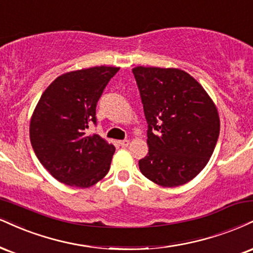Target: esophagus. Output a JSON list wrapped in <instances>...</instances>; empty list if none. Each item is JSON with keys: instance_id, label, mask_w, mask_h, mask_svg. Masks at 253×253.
<instances>
[{"instance_id": "esophagus-1", "label": "esophagus", "mask_w": 253, "mask_h": 253, "mask_svg": "<svg viewBox=\"0 0 253 253\" xmlns=\"http://www.w3.org/2000/svg\"><path fill=\"white\" fill-rule=\"evenodd\" d=\"M119 145H120L121 147H127V146L129 145V140H127V139L121 140V141H119Z\"/></svg>"}]
</instances>
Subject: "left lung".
<instances>
[{"label":"left lung","mask_w":253,"mask_h":253,"mask_svg":"<svg viewBox=\"0 0 253 253\" xmlns=\"http://www.w3.org/2000/svg\"><path fill=\"white\" fill-rule=\"evenodd\" d=\"M132 72L148 124V153L139 160L140 171L164 187L186 184L213 153L220 129L217 107L181 69L139 66Z\"/></svg>","instance_id":"8db88e82"}]
</instances>
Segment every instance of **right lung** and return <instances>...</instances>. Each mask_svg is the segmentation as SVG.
Wrapping results in <instances>:
<instances>
[{
  "label": "right lung",
  "mask_w": 253,
  "mask_h": 253,
  "mask_svg": "<svg viewBox=\"0 0 253 253\" xmlns=\"http://www.w3.org/2000/svg\"><path fill=\"white\" fill-rule=\"evenodd\" d=\"M118 67H92L56 78L40 97L30 119V142L40 163L69 186H93L107 174L115 147L97 134L96 103Z\"/></svg>",
  "instance_id": "obj_1"
}]
</instances>
